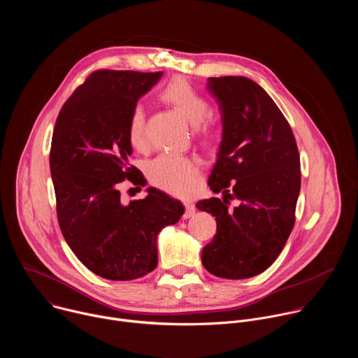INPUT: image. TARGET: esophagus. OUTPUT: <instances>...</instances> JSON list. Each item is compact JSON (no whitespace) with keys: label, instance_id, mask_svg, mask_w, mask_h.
<instances>
[{"label":"esophagus","instance_id":"1","mask_svg":"<svg viewBox=\"0 0 358 358\" xmlns=\"http://www.w3.org/2000/svg\"><path fill=\"white\" fill-rule=\"evenodd\" d=\"M194 214H195V206H194V203L185 202V213H184L182 217L187 220V218H191Z\"/></svg>","mask_w":358,"mask_h":358}]
</instances>
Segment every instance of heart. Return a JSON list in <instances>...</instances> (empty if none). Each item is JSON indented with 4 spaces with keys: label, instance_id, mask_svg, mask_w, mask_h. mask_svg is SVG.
Here are the masks:
<instances>
[{
    "label": "heart",
    "instance_id": "1",
    "mask_svg": "<svg viewBox=\"0 0 358 358\" xmlns=\"http://www.w3.org/2000/svg\"><path fill=\"white\" fill-rule=\"evenodd\" d=\"M159 97L194 126V134L202 145L217 143L218 129L211 120H206L210 113L208 100L189 82L174 78L160 90ZM127 138L136 148L145 144V115L141 105H134L130 110ZM147 176L152 185L178 196H187L198 187V164L182 156H159L147 166Z\"/></svg>",
    "mask_w": 358,
    "mask_h": 358
}]
</instances>
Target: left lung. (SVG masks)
I'll use <instances>...</instances> for the list:
<instances>
[{"label":"left lung","mask_w":358,"mask_h":358,"mask_svg":"<svg viewBox=\"0 0 358 358\" xmlns=\"http://www.w3.org/2000/svg\"><path fill=\"white\" fill-rule=\"evenodd\" d=\"M222 119V140L208 185L222 199L196 202L213 214L217 234L202 265L224 279H246L279 257L294 225L300 157L292 129L272 97L243 76L208 78ZM229 199H236L235 208Z\"/></svg>","instance_id":"left-lung-1"}]
</instances>
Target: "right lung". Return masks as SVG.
Listing matches in <instances>:
<instances>
[{"label":"right lung","instance_id":"right-lung-1","mask_svg":"<svg viewBox=\"0 0 358 358\" xmlns=\"http://www.w3.org/2000/svg\"><path fill=\"white\" fill-rule=\"evenodd\" d=\"M163 72L96 71L62 106L49 166L62 235L76 258L109 280L138 279L157 266V236L180 221L184 207L157 188L123 206L117 184L144 187L129 166L127 120ZM141 187H138L141 189Z\"/></svg>","mask_w":358,"mask_h":358}]
</instances>
